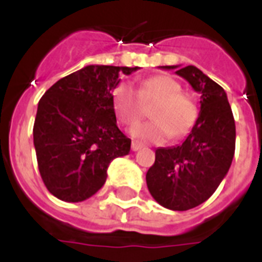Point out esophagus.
Returning <instances> with one entry per match:
<instances>
[{"label":"esophagus","instance_id":"esophagus-1","mask_svg":"<svg viewBox=\"0 0 262 262\" xmlns=\"http://www.w3.org/2000/svg\"><path fill=\"white\" fill-rule=\"evenodd\" d=\"M141 147H143V144L140 143V141H136V140L132 141V151H139Z\"/></svg>","mask_w":262,"mask_h":262}]
</instances>
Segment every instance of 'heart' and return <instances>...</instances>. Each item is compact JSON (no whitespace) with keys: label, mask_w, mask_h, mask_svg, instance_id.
Masks as SVG:
<instances>
[{"label":"heart","mask_w":262,"mask_h":262,"mask_svg":"<svg viewBox=\"0 0 262 262\" xmlns=\"http://www.w3.org/2000/svg\"><path fill=\"white\" fill-rule=\"evenodd\" d=\"M152 121L139 123L132 136L149 143H163L171 136L182 139L199 119V106L190 95L182 92L181 84L166 75L145 79L137 91L127 83H119L113 91V107L123 125L132 126L145 114Z\"/></svg>","instance_id":"obj_1"}]
</instances>
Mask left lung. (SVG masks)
Returning <instances> with one entry per match:
<instances>
[{
	"label": "left lung",
	"instance_id": "1",
	"mask_svg": "<svg viewBox=\"0 0 262 262\" xmlns=\"http://www.w3.org/2000/svg\"><path fill=\"white\" fill-rule=\"evenodd\" d=\"M175 73L201 94L199 119L181 145L156 149L145 179L162 207L187 211L207 201L228 172L235 152V121L219 84L191 65Z\"/></svg>",
	"mask_w": 262,
	"mask_h": 262
}]
</instances>
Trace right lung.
<instances>
[{
  "mask_svg": "<svg viewBox=\"0 0 262 262\" xmlns=\"http://www.w3.org/2000/svg\"><path fill=\"white\" fill-rule=\"evenodd\" d=\"M139 68L88 65L53 84L38 103L34 145L43 183L79 203L104 185L111 160L130 151L117 126L113 90Z\"/></svg>",
  "mask_w": 262,
  "mask_h": 262,
  "instance_id": "obj_1",
  "label": "right lung"
}]
</instances>
